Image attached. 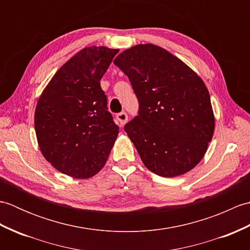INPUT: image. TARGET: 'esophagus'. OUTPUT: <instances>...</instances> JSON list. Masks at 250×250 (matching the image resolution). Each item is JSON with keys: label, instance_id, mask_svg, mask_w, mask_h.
<instances>
[{"label": "esophagus", "instance_id": "obj_1", "mask_svg": "<svg viewBox=\"0 0 250 250\" xmlns=\"http://www.w3.org/2000/svg\"><path fill=\"white\" fill-rule=\"evenodd\" d=\"M117 119H118L120 125H125V122L128 121V115H126L125 111H122V113H119L117 115Z\"/></svg>", "mask_w": 250, "mask_h": 250}]
</instances>
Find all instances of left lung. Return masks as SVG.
<instances>
[{"label": "left lung", "instance_id": "obj_1", "mask_svg": "<svg viewBox=\"0 0 250 250\" xmlns=\"http://www.w3.org/2000/svg\"><path fill=\"white\" fill-rule=\"evenodd\" d=\"M139 100V116L125 125L145 167L162 177L191 171L213 139L209 92L192 68L160 46L140 44L114 60Z\"/></svg>", "mask_w": 250, "mask_h": 250}]
</instances>
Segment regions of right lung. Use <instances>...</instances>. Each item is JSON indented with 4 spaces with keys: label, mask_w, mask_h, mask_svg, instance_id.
Segmentation results:
<instances>
[{
    "label": "right lung",
    "mask_w": 250,
    "mask_h": 250,
    "mask_svg": "<svg viewBox=\"0 0 250 250\" xmlns=\"http://www.w3.org/2000/svg\"><path fill=\"white\" fill-rule=\"evenodd\" d=\"M105 46L78 51L50 79L37 101L40 149L58 171L87 179L105 166L119 128L100 81L118 52Z\"/></svg>",
    "instance_id": "right-lung-1"
}]
</instances>
